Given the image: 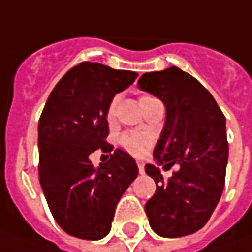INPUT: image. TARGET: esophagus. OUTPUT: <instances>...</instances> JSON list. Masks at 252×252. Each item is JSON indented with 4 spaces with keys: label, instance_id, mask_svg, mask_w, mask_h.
<instances>
[{
    "label": "esophagus",
    "instance_id": "esophagus-1",
    "mask_svg": "<svg viewBox=\"0 0 252 252\" xmlns=\"http://www.w3.org/2000/svg\"><path fill=\"white\" fill-rule=\"evenodd\" d=\"M137 167H139V172L144 174V162L143 161H137Z\"/></svg>",
    "mask_w": 252,
    "mask_h": 252
}]
</instances>
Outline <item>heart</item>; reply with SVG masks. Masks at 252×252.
Here are the masks:
<instances>
[{
	"label": "heart",
	"mask_w": 252,
	"mask_h": 252,
	"mask_svg": "<svg viewBox=\"0 0 252 252\" xmlns=\"http://www.w3.org/2000/svg\"><path fill=\"white\" fill-rule=\"evenodd\" d=\"M144 98H149V96H143L141 99ZM140 99V101H141ZM116 103H118V99L113 98L111 101V103L108 105V109H106V119L109 123L115 121L116 118ZM122 146L129 150L131 154L134 156H143L146 151L149 150L151 144V137L144 133V131H127L121 137Z\"/></svg>",
	"instance_id": "b5f03b06"
}]
</instances>
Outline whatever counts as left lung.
Here are the masks:
<instances>
[{"label": "left lung", "mask_w": 252, "mask_h": 252, "mask_svg": "<svg viewBox=\"0 0 252 252\" xmlns=\"http://www.w3.org/2000/svg\"><path fill=\"white\" fill-rule=\"evenodd\" d=\"M137 85L165 106V123L146 174L156 181L146 203L150 227L161 237H182L208 223L224 188L228 158L226 118L212 94L172 65L143 74ZM178 165L164 181L159 167Z\"/></svg>", "instance_id": "obj_1"}]
</instances>
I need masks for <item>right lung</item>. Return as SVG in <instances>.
<instances>
[{
    "label": "right lung",
    "instance_id": "1",
    "mask_svg": "<svg viewBox=\"0 0 252 252\" xmlns=\"http://www.w3.org/2000/svg\"><path fill=\"white\" fill-rule=\"evenodd\" d=\"M137 73L84 62L64 74L39 121V179L57 224L70 236L101 240L111 231L115 209L139 174L123 150L95 168L94 151H112L106 109Z\"/></svg>",
    "mask_w": 252,
    "mask_h": 252
}]
</instances>
